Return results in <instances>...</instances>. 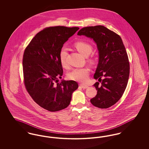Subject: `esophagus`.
Segmentation results:
<instances>
[{
	"label": "esophagus",
	"instance_id": "esophagus-1",
	"mask_svg": "<svg viewBox=\"0 0 149 149\" xmlns=\"http://www.w3.org/2000/svg\"><path fill=\"white\" fill-rule=\"evenodd\" d=\"M80 86L83 88V89H86L89 87V86L88 85H86V84H80Z\"/></svg>",
	"mask_w": 149,
	"mask_h": 149
}]
</instances>
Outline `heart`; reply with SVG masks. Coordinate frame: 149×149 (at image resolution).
Returning <instances> with one entry per match:
<instances>
[{"label": "heart", "instance_id": "1", "mask_svg": "<svg viewBox=\"0 0 149 149\" xmlns=\"http://www.w3.org/2000/svg\"><path fill=\"white\" fill-rule=\"evenodd\" d=\"M74 46L77 50L84 56H89L92 52V46L88 43L80 41L75 43ZM68 54V49L65 46L63 47L59 52V60L63 68H65L67 66L66 58ZM89 71L90 70L88 67L75 68L69 72L68 77L70 79L79 82H85L88 78Z\"/></svg>", "mask_w": 149, "mask_h": 149}]
</instances>
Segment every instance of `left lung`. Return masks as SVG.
<instances>
[{
    "instance_id": "obj_1",
    "label": "left lung",
    "mask_w": 149,
    "mask_h": 149,
    "mask_svg": "<svg viewBox=\"0 0 149 149\" xmlns=\"http://www.w3.org/2000/svg\"><path fill=\"white\" fill-rule=\"evenodd\" d=\"M78 35L93 39L98 51V64L94 78L102 83L94 84L97 94L91 102L99 108L112 106L122 96L129 78L130 64L123 41L120 36L103 26L83 28Z\"/></svg>"
}]
</instances>
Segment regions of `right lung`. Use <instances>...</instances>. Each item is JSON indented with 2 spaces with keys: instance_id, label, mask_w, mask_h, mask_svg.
<instances>
[{
  "instance_id": "right-lung-1",
  "label": "right lung",
  "mask_w": 149,
  "mask_h": 149,
  "mask_svg": "<svg viewBox=\"0 0 149 149\" xmlns=\"http://www.w3.org/2000/svg\"><path fill=\"white\" fill-rule=\"evenodd\" d=\"M79 29L64 26L44 29L24 51L23 70L26 88L36 103L51 112L66 108L70 104L72 93L78 89L75 81L63 79L58 83V78L63 74L60 51Z\"/></svg>"
}]
</instances>
